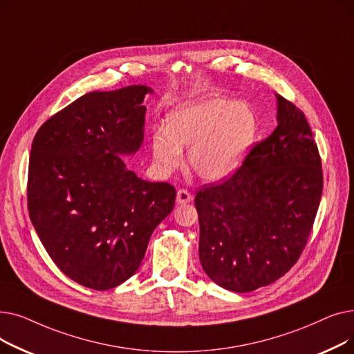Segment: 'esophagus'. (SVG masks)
I'll list each match as a JSON object with an SVG mask.
<instances>
[{
  "label": "esophagus",
  "mask_w": 354,
  "mask_h": 354,
  "mask_svg": "<svg viewBox=\"0 0 354 354\" xmlns=\"http://www.w3.org/2000/svg\"><path fill=\"white\" fill-rule=\"evenodd\" d=\"M192 201V195L187 189H179L176 194V203L179 205H185V203H189Z\"/></svg>",
  "instance_id": "esophagus-1"
}]
</instances>
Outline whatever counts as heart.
<instances>
[{"instance_id":"1","label":"heart","mask_w":354,"mask_h":354,"mask_svg":"<svg viewBox=\"0 0 354 354\" xmlns=\"http://www.w3.org/2000/svg\"><path fill=\"white\" fill-rule=\"evenodd\" d=\"M163 129L152 135L156 169L169 175L183 165L188 149L189 169L202 180L216 183L232 176L255 140L258 119L245 102L216 95L188 100L166 116Z\"/></svg>"}]
</instances>
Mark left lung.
<instances>
[{"label":"left lung","mask_w":354,"mask_h":354,"mask_svg":"<svg viewBox=\"0 0 354 354\" xmlns=\"http://www.w3.org/2000/svg\"><path fill=\"white\" fill-rule=\"evenodd\" d=\"M275 99L274 132L235 175L195 196L202 268L234 292L268 286L295 264L322 199V160L307 119Z\"/></svg>","instance_id":"8db88e82"}]
</instances>
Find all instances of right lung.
Listing matches in <instances>:
<instances>
[{
	"mask_svg": "<svg viewBox=\"0 0 354 354\" xmlns=\"http://www.w3.org/2000/svg\"><path fill=\"white\" fill-rule=\"evenodd\" d=\"M133 84L90 91L37 132L28 165V212L41 244L68 278L93 290L132 277L149 239L175 205L166 182L129 171L145 138V96Z\"/></svg>",
	"mask_w": 354,
	"mask_h": 354,
	"instance_id": "obj_1",
	"label": "right lung"
}]
</instances>
